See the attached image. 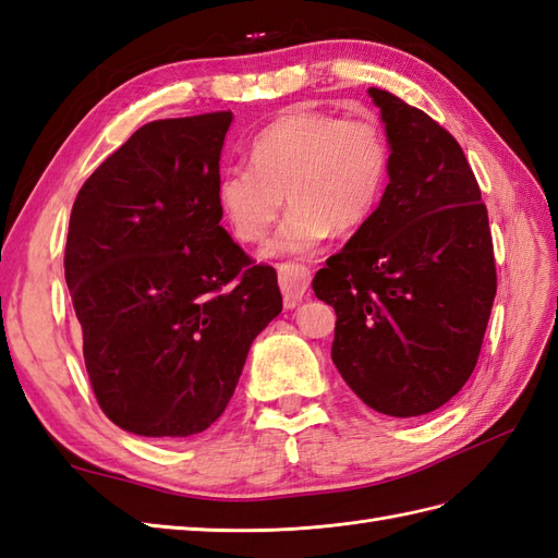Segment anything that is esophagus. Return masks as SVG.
<instances>
[{
    "instance_id": "34e87169",
    "label": "esophagus",
    "mask_w": 558,
    "mask_h": 558,
    "mask_svg": "<svg viewBox=\"0 0 558 558\" xmlns=\"http://www.w3.org/2000/svg\"><path fill=\"white\" fill-rule=\"evenodd\" d=\"M278 280H280L284 308H294L302 299H306L308 284H311V270L302 264H282L278 266Z\"/></svg>"
}]
</instances>
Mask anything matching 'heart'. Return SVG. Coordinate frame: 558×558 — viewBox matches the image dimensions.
<instances>
[{
	"label": "heart",
	"mask_w": 558,
	"mask_h": 558,
	"mask_svg": "<svg viewBox=\"0 0 558 558\" xmlns=\"http://www.w3.org/2000/svg\"><path fill=\"white\" fill-rule=\"evenodd\" d=\"M389 141L369 116L296 106L250 143V165L223 169L217 205L240 242H256L292 205L264 256L308 254L335 233L361 228L379 205L389 177Z\"/></svg>",
	"instance_id": "b5f03b06"
}]
</instances>
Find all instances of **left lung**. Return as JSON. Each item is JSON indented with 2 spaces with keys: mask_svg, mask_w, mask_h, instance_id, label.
I'll return each mask as SVG.
<instances>
[{
  "mask_svg": "<svg viewBox=\"0 0 558 558\" xmlns=\"http://www.w3.org/2000/svg\"><path fill=\"white\" fill-rule=\"evenodd\" d=\"M389 141L377 209L313 278L337 313L332 363L389 417L446 405L471 377L497 292L488 209L440 124L369 87Z\"/></svg>",
  "mask_w": 558,
  "mask_h": 558,
  "instance_id": "8db88e82",
  "label": "left lung"
}]
</instances>
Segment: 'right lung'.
<instances>
[{
    "instance_id": "add662e5",
    "label": "right lung",
    "mask_w": 558,
    "mask_h": 558,
    "mask_svg": "<svg viewBox=\"0 0 558 558\" xmlns=\"http://www.w3.org/2000/svg\"><path fill=\"white\" fill-rule=\"evenodd\" d=\"M233 112L141 126L82 185L65 282L96 401L120 428L179 440L233 398L282 311L278 276L223 231L219 160Z\"/></svg>"
}]
</instances>
